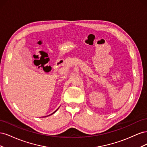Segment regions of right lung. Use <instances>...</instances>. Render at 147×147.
Returning <instances> with one entry per match:
<instances>
[{"label":"right lung","instance_id":"add662e5","mask_svg":"<svg viewBox=\"0 0 147 147\" xmlns=\"http://www.w3.org/2000/svg\"><path fill=\"white\" fill-rule=\"evenodd\" d=\"M57 110H56V111H55V112H53V113H51V115H52V114H53V113H55V112H56V111H57ZM48 116H50V115H48Z\"/></svg>","mask_w":147,"mask_h":147}]
</instances>
